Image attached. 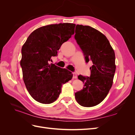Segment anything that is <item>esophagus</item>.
<instances>
[{
	"label": "esophagus",
	"mask_w": 135,
	"mask_h": 135,
	"mask_svg": "<svg viewBox=\"0 0 135 135\" xmlns=\"http://www.w3.org/2000/svg\"><path fill=\"white\" fill-rule=\"evenodd\" d=\"M73 78H76L77 75H76V73H75V72L73 73Z\"/></svg>",
	"instance_id": "34e87169"
}]
</instances>
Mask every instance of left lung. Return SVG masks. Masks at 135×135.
<instances>
[{
    "mask_svg": "<svg viewBox=\"0 0 135 135\" xmlns=\"http://www.w3.org/2000/svg\"><path fill=\"white\" fill-rule=\"evenodd\" d=\"M74 38L85 62L91 61L93 64L90 76H78L84 86L75 93V97L82 107H92L104 100L112 86L116 69L115 53L107 38L89 26L76 25Z\"/></svg>",
    "mask_w": 135,
    "mask_h": 135,
    "instance_id": "left-lung-1",
    "label": "left lung"
}]
</instances>
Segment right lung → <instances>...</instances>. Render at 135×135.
<instances>
[{
  "label": "right lung",
  "mask_w": 135,
  "mask_h": 135,
  "mask_svg": "<svg viewBox=\"0 0 135 135\" xmlns=\"http://www.w3.org/2000/svg\"><path fill=\"white\" fill-rule=\"evenodd\" d=\"M75 26L74 23H64L39 27L23 45L20 65L23 81L31 96L40 103H54L62 85L72 79L71 71L49 62L74 34Z\"/></svg>",
  "instance_id": "add662e5"
}]
</instances>
